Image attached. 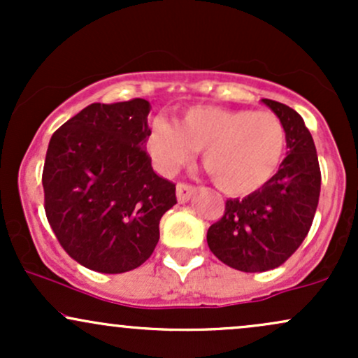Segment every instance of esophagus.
Masks as SVG:
<instances>
[{"instance_id": "esophagus-1", "label": "esophagus", "mask_w": 358, "mask_h": 358, "mask_svg": "<svg viewBox=\"0 0 358 358\" xmlns=\"http://www.w3.org/2000/svg\"><path fill=\"white\" fill-rule=\"evenodd\" d=\"M195 193V187L188 183H178L176 185V199H178L180 203L188 202L192 199V195Z\"/></svg>"}]
</instances>
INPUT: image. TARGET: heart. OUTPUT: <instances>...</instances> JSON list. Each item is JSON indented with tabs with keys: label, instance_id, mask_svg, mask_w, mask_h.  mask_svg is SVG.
I'll list each match as a JSON object with an SVG mask.
<instances>
[{
	"label": "heart",
	"instance_id": "obj_1",
	"mask_svg": "<svg viewBox=\"0 0 358 358\" xmlns=\"http://www.w3.org/2000/svg\"><path fill=\"white\" fill-rule=\"evenodd\" d=\"M203 150V165L222 192L244 196L276 176L286 158L287 129L269 110L193 106L178 124L156 121L148 151L165 173H173Z\"/></svg>",
	"mask_w": 358,
	"mask_h": 358
}]
</instances>
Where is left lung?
Returning <instances> with one entry per match:
<instances>
[{
	"label": "left lung",
	"mask_w": 358,
	"mask_h": 358,
	"mask_svg": "<svg viewBox=\"0 0 358 358\" xmlns=\"http://www.w3.org/2000/svg\"><path fill=\"white\" fill-rule=\"evenodd\" d=\"M262 102L285 122L287 156L266 187L227 200L222 219L207 232L213 256L244 273L274 269L296 252L313 224L322 187L318 155L303 117L281 102Z\"/></svg>",
	"instance_id": "8db88e82"
}]
</instances>
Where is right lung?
I'll return each mask as SVG.
<instances>
[{
    "instance_id": "add662e5",
    "label": "right lung",
    "mask_w": 358,
    "mask_h": 358,
    "mask_svg": "<svg viewBox=\"0 0 358 358\" xmlns=\"http://www.w3.org/2000/svg\"><path fill=\"white\" fill-rule=\"evenodd\" d=\"M145 99L94 102L53 133L42 175L45 213L65 252L104 274L136 269L176 203L175 183L153 171Z\"/></svg>"
}]
</instances>
